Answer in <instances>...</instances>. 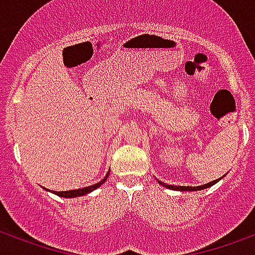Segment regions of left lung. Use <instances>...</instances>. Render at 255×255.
Here are the masks:
<instances>
[{
	"label": "left lung",
	"mask_w": 255,
	"mask_h": 255,
	"mask_svg": "<svg viewBox=\"0 0 255 255\" xmlns=\"http://www.w3.org/2000/svg\"><path fill=\"white\" fill-rule=\"evenodd\" d=\"M220 179L217 180H213V182H209L206 184H203V186H197V187H191V186H171V184H165V183H162L158 180L160 184H162L164 187L166 188H171V190H179V191H199V190H203V188H208V187H212L213 184L219 182Z\"/></svg>",
	"instance_id": "obj_1"
}]
</instances>
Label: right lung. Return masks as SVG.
Wrapping results in <instances>:
<instances>
[{"mask_svg": "<svg viewBox=\"0 0 255 255\" xmlns=\"http://www.w3.org/2000/svg\"><path fill=\"white\" fill-rule=\"evenodd\" d=\"M109 176V172H108V175H106L101 182H98L94 186H89V187H83V188H79V190H69V191H53L56 195L58 197H63V198H76V197H82V195H86V194H89V192L94 191L97 188L100 187L101 184H104L106 179Z\"/></svg>", "mask_w": 255, "mask_h": 255, "instance_id": "right-lung-1", "label": "right lung"}]
</instances>
